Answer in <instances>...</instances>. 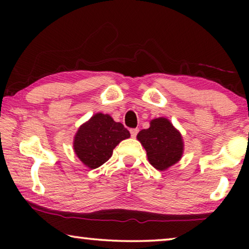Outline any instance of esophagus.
<instances>
[{
  "mask_svg": "<svg viewBox=\"0 0 249 249\" xmlns=\"http://www.w3.org/2000/svg\"><path fill=\"white\" fill-rule=\"evenodd\" d=\"M137 134H138V129H137V128L130 129V135H131L132 138H135L136 136H137Z\"/></svg>",
  "mask_w": 249,
  "mask_h": 249,
  "instance_id": "obj_1",
  "label": "esophagus"
}]
</instances>
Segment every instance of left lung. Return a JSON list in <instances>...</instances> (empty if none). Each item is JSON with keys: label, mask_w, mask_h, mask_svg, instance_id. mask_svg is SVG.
<instances>
[{"label": "left lung", "mask_w": 249, "mask_h": 249, "mask_svg": "<svg viewBox=\"0 0 249 249\" xmlns=\"http://www.w3.org/2000/svg\"><path fill=\"white\" fill-rule=\"evenodd\" d=\"M137 139L145 148L149 163L160 171H165L182 158V136L169 119H153L148 129L138 132Z\"/></svg>", "instance_id": "left-lung-1"}]
</instances>
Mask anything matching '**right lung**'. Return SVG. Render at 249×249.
Here are the masks:
<instances>
[{
    "instance_id": "right-lung-1",
    "label": "right lung",
    "mask_w": 249,
    "mask_h": 249,
    "mask_svg": "<svg viewBox=\"0 0 249 249\" xmlns=\"http://www.w3.org/2000/svg\"><path fill=\"white\" fill-rule=\"evenodd\" d=\"M130 137V132L111 115L96 113L78 128L73 151L88 169H96L112 156L119 142Z\"/></svg>"
}]
</instances>
